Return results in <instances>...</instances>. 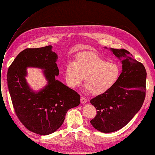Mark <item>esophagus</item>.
<instances>
[{
  "mask_svg": "<svg viewBox=\"0 0 155 155\" xmlns=\"http://www.w3.org/2000/svg\"><path fill=\"white\" fill-rule=\"evenodd\" d=\"M87 102V99L85 97H81V104H85Z\"/></svg>",
  "mask_w": 155,
  "mask_h": 155,
  "instance_id": "esophagus-1",
  "label": "esophagus"
}]
</instances>
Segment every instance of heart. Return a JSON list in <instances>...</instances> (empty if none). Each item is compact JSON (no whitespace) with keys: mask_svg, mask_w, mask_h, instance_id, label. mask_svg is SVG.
<instances>
[{"mask_svg":"<svg viewBox=\"0 0 155 155\" xmlns=\"http://www.w3.org/2000/svg\"><path fill=\"white\" fill-rule=\"evenodd\" d=\"M119 65L107 61L98 54L84 51L76 55L74 62H69L64 69L65 79L70 87L79 85L85 77L86 88L94 95L102 94L118 81Z\"/></svg>","mask_w":155,"mask_h":155,"instance_id":"1","label":"heart"}]
</instances>
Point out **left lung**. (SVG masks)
<instances>
[{"mask_svg":"<svg viewBox=\"0 0 155 155\" xmlns=\"http://www.w3.org/2000/svg\"><path fill=\"white\" fill-rule=\"evenodd\" d=\"M117 57L124 58L122 72L109 91L90 100L97 114L92 125L103 133L114 132L123 128L142 107L146 92L147 72L142 63L129 56L125 49L111 48Z\"/></svg>","mask_w":155,"mask_h":155,"instance_id":"left-lung-1","label":"left lung"}]
</instances>
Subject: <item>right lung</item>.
<instances>
[{
    "label": "right lung",
    "mask_w": 155,
    "mask_h": 155,
    "mask_svg": "<svg viewBox=\"0 0 155 155\" xmlns=\"http://www.w3.org/2000/svg\"><path fill=\"white\" fill-rule=\"evenodd\" d=\"M51 46L26 48L17 55L8 70L7 81L14 110L25 127L47 135L57 130L67 111L80 103V96L58 80V55ZM44 69L48 85L39 93L29 88L24 77L27 67Z\"/></svg>",
    "instance_id": "right-lung-1"
}]
</instances>
